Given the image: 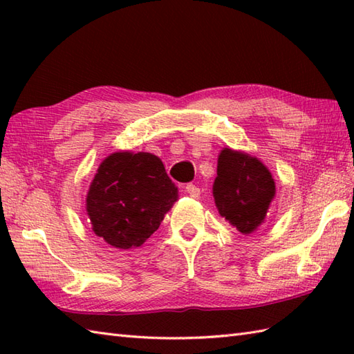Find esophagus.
<instances>
[{
  "mask_svg": "<svg viewBox=\"0 0 354 354\" xmlns=\"http://www.w3.org/2000/svg\"><path fill=\"white\" fill-rule=\"evenodd\" d=\"M185 192L189 193L192 198H198L199 194H201V190H199L198 187L194 185V184H187V185H185Z\"/></svg>",
  "mask_w": 354,
  "mask_h": 354,
  "instance_id": "obj_1",
  "label": "esophagus"
}]
</instances>
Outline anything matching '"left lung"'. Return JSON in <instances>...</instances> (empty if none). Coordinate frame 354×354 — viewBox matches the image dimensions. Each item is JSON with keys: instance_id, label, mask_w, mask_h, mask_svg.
Instances as JSON below:
<instances>
[{"instance_id": "left-lung-1", "label": "left lung", "mask_w": 354, "mask_h": 354, "mask_svg": "<svg viewBox=\"0 0 354 354\" xmlns=\"http://www.w3.org/2000/svg\"><path fill=\"white\" fill-rule=\"evenodd\" d=\"M216 207L231 225L250 234L263 222L275 194V183L257 158L223 149L213 185Z\"/></svg>"}]
</instances>
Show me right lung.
I'll return each instance as SVG.
<instances>
[{"instance_id":"right-lung-1","label":"right lung","mask_w":354,"mask_h":354,"mask_svg":"<svg viewBox=\"0 0 354 354\" xmlns=\"http://www.w3.org/2000/svg\"><path fill=\"white\" fill-rule=\"evenodd\" d=\"M176 198L178 189L160 158L117 152L97 170L86 209L97 236L120 250H129L153 234Z\"/></svg>"}]
</instances>
